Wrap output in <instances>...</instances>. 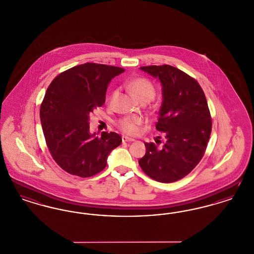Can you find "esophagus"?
Wrapping results in <instances>:
<instances>
[{"instance_id":"1","label":"esophagus","mask_w":254,"mask_h":254,"mask_svg":"<svg viewBox=\"0 0 254 254\" xmlns=\"http://www.w3.org/2000/svg\"><path fill=\"white\" fill-rule=\"evenodd\" d=\"M122 141H123V143H129V142H133L134 139L126 137V136H123V137H122Z\"/></svg>"}]
</instances>
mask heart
Masks as SVG:
<instances>
[{"mask_svg": "<svg viewBox=\"0 0 254 254\" xmlns=\"http://www.w3.org/2000/svg\"><path fill=\"white\" fill-rule=\"evenodd\" d=\"M128 89L139 101L142 100H152L156 90L153 84L146 78H136L128 85ZM117 94V90H113L109 96V103L112 102L114 97ZM144 121L139 117H123L116 122V127L122 132L127 135H136L140 131L141 126Z\"/></svg>", "mask_w": 254, "mask_h": 254, "instance_id": "heart-1", "label": "heart"}]
</instances>
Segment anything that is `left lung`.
<instances>
[{"instance_id":"obj_1","label":"left lung","mask_w":254,"mask_h":254,"mask_svg":"<svg viewBox=\"0 0 254 254\" xmlns=\"http://www.w3.org/2000/svg\"><path fill=\"white\" fill-rule=\"evenodd\" d=\"M141 69L158 78L163 86L156 129L166 141L162 146L158 142L145 143V156L139 165L155 181H178L199 164L209 140L212 122L205 93L194 78L174 66L148 65Z\"/></svg>"}]
</instances>
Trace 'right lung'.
<instances>
[{"instance_id":"add662e5","label":"right lung","mask_w":254,"mask_h":254,"mask_svg":"<svg viewBox=\"0 0 254 254\" xmlns=\"http://www.w3.org/2000/svg\"><path fill=\"white\" fill-rule=\"evenodd\" d=\"M125 69L86 63L60 73L49 85L40 108L46 143L65 172L91 177L107 167L109 152L121 145L116 132L89 133V114L106 102L109 82Z\"/></svg>"}]
</instances>
